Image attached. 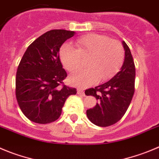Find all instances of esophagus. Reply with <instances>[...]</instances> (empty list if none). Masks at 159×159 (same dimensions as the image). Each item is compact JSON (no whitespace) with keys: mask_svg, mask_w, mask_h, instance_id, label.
<instances>
[{"mask_svg":"<svg viewBox=\"0 0 159 159\" xmlns=\"http://www.w3.org/2000/svg\"><path fill=\"white\" fill-rule=\"evenodd\" d=\"M78 95H81V96H85V95H84V89H81V88H79V89H78Z\"/></svg>","mask_w":159,"mask_h":159,"instance_id":"esophagus-1","label":"esophagus"}]
</instances>
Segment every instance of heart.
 I'll return each mask as SVG.
<instances>
[{"instance_id": "1", "label": "heart", "mask_w": 159, "mask_h": 159, "mask_svg": "<svg viewBox=\"0 0 159 159\" xmlns=\"http://www.w3.org/2000/svg\"><path fill=\"white\" fill-rule=\"evenodd\" d=\"M76 48L64 44L59 50L63 66L70 72L76 70L81 65V57L89 59L86 69L79 70L70 77V81L78 86L86 87L99 80L112 78L121 67L125 59V49L119 41L104 35L91 34L78 38Z\"/></svg>"}]
</instances>
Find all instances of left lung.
<instances>
[{"label": "left lung", "mask_w": 159, "mask_h": 159, "mask_svg": "<svg viewBox=\"0 0 159 159\" xmlns=\"http://www.w3.org/2000/svg\"><path fill=\"white\" fill-rule=\"evenodd\" d=\"M125 60L121 70L107 82L85 90V95L96 97L98 103L87 110V117L100 127L112 125L121 119L129 107L135 92L136 67L129 48L123 41Z\"/></svg>", "instance_id": "8db88e82"}]
</instances>
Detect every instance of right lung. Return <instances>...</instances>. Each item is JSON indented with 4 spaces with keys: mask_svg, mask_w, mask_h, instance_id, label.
Returning a JSON list of instances; mask_svg holds the SVG:
<instances>
[{
    "mask_svg": "<svg viewBox=\"0 0 159 159\" xmlns=\"http://www.w3.org/2000/svg\"><path fill=\"white\" fill-rule=\"evenodd\" d=\"M75 33L52 30L31 43L18 66L16 96L25 116L38 124L59 118L65 101L76 89L63 83L67 74L59 59V48Z\"/></svg>",
    "mask_w": 159,
    "mask_h": 159,
    "instance_id": "right-lung-1",
    "label": "right lung"
}]
</instances>
